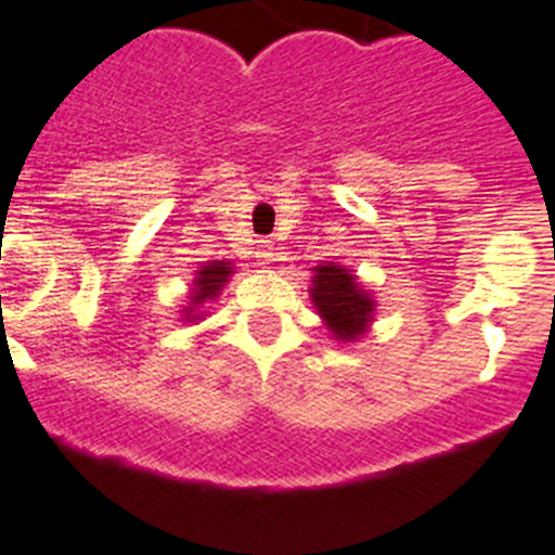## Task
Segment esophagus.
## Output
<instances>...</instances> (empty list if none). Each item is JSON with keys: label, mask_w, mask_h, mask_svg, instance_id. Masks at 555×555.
Listing matches in <instances>:
<instances>
[{"label": "esophagus", "mask_w": 555, "mask_h": 555, "mask_svg": "<svg viewBox=\"0 0 555 555\" xmlns=\"http://www.w3.org/2000/svg\"><path fill=\"white\" fill-rule=\"evenodd\" d=\"M257 257H260V266H268V262L273 260L271 241H260V249H257Z\"/></svg>", "instance_id": "1"}]
</instances>
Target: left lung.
<instances>
[{
	"instance_id": "obj_1",
	"label": "left lung",
	"mask_w": 555,
	"mask_h": 555,
	"mask_svg": "<svg viewBox=\"0 0 555 555\" xmlns=\"http://www.w3.org/2000/svg\"><path fill=\"white\" fill-rule=\"evenodd\" d=\"M311 271H314V279H311L309 293L317 314L325 320L327 331L338 341H358L374 320L376 304L371 293L360 287L358 279L336 262H325Z\"/></svg>"
}]
</instances>
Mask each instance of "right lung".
I'll return each instance as SVG.
<instances>
[{
  "label": "right lung",
  "mask_w": 555,
  "mask_h": 555,
  "mask_svg": "<svg viewBox=\"0 0 555 555\" xmlns=\"http://www.w3.org/2000/svg\"><path fill=\"white\" fill-rule=\"evenodd\" d=\"M233 273V266L224 260H211L197 271L195 287H192V306H186V320H201V314H195L197 306L208 304L219 295V289L224 287L228 276Z\"/></svg>",
  "instance_id": "add662e5"
}]
</instances>
